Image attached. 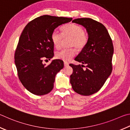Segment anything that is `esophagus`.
I'll list each match as a JSON object with an SVG mask.
<instances>
[{"label": "esophagus", "mask_w": 130, "mask_h": 130, "mask_svg": "<svg viewBox=\"0 0 130 130\" xmlns=\"http://www.w3.org/2000/svg\"><path fill=\"white\" fill-rule=\"evenodd\" d=\"M64 67H68L69 66V63L67 62H64Z\"/></svg>", "instance_id": "1"}]
</instances>
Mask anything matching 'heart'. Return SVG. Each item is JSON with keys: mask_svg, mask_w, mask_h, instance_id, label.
Wrapping results in <instances>:
<instances>
[{"mask_svg": "<svg viewBox=\"0 0 130 130\" xmlns=\"http://www.w3.org/2000/svg\"><path fill=\"white\" fill-rule=\"evenodd\" d=\"M61 30L62 35L56 30L51 34L52 42L56 48L58 49L60 48L63 36L71 37L70 46H75L79 50L82 49L87 44L88 41L87 34L83 30L82 27L79 25L73 23L68 24L61 27ZM76 53V50L74 48L63 49L57 52L55 56L57 59L67 61L71 60V58L75 55Z\"/></svg>", "mask_w": 130, "mask_h": 130, "instance_id": "heart-1", "label": "heart"}]
</instances>
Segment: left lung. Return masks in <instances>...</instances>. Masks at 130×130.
Returning <instances> with one entry per match:
<instances>
[{
	"label": "left lung",
	"instance_id": "obj_1",
	"mask_svg": "<svg viewBox=\"0 0 130 130\" xmlns=\"http://www.w3.org/2000/svg\"><path fill=\"white\" fill-rule=\"evenodd\" d=\"M72 22L86 29L88 41L75 58L82 64H70L73 69L70 83L75 92L88 96L98 91L111 74L113 44L107 29L101 23L90 18H79ZM85 64L86 68L83 70Z\"/></svg>",
	"mask_w": 130,
	"mask_h": 130
}]
</instances>
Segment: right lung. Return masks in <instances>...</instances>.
Listing matches in <instances>:
<instances>
[{"mask_svg":"<svg viewBox=\"0 0 130 130\" xmlns=\"http://www.w3.org/2000/svg\"><path fill=\"white\" fill-rule=\"evenodd\" d=\"M72 19L43 15L24 27L15 51V63L20 81L32 94L43 95L53 89L56 75L64 67L63 61L54 59L48 66L42 61L54 55L51 40L54 29Z\"/></svg>","mask_w":130,"mask_h":130,"instance_id":"right-lung-1","label":"right lung"}]
</instances>
